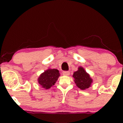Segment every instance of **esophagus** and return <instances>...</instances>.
<instances>
[{
    "instance_id": "esophagus-1",
    "label": "esophagus",
    "mask_w": 123,
    "mask_h": 123,
    "mask_svg": "<svg viewBox=\"0 0 123 123\" xmlns=\"http://www.w3.org/2000/svg\"><path fill=\"white\" fill-rule=\"evenodd\" d=\"M63 74L64 75H66V76H68L70 74V72L69 71H64L63 72Z\"/></svg>"
}]
</instances>
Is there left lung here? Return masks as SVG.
<instances>
[{
    "label": "left lung",
    "instance_id": "1",
    "mask_svg": "<svg viewBox=\"0 0 123 123\" xmlns=\"http://www.w3.org/2000/svg\"><path fill=\"white\" fill-rule=\"evenodd\" d=\"M73 76L76 86L82 90L88 88L92 82L89 75L85 72L82 67H79L78 70L74 73Z\"/></svg>",
    "mask_w": 123,
    "mask_h": 123
}]
</instances>
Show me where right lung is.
Here are the masks:
<instances>
[{
	"label": "right lung",
	"mask_w": 123,
	"mask_h": 123,
	"mask_svg": "<svg viewBox=\"0 0 123 123\" xmlns=\"http://www.w3.org/2000/svg\"><path fill=\"white\" fill-rule=\"evenodd\" d=\"M60 76L59 71L56 69H49L42 74L38 79L43 88L49 89L55 84Z\"/></svg>",
	"instance_id": "add662e5"
}]
</instances>
